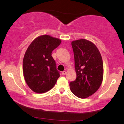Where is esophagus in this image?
Instances as JSON below:
<instances>
[{
    "label": "esophagus",
    "instance_id": "obj_1",
    "mask_svg": "<svg viewBox=\"0 0 124 124\" xmlns=\"http://www.w3.org/2000/svg\"><path fill=\"white\" fill-rule=\"evenodd\" d=\"M66 71H63V72H62V75H66Z\"/></svg>",
    "mask_w": 124,
    "mask_h": 124
}]
</instances>
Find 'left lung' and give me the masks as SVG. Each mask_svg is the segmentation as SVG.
I'll list each match as a JSON object with an SVG mask.
<instances>
[{"label": "left lung", "instance_id": "obj_1", "mask_svg": "<svg viewBox=\"0 0 124 124\" xmlns=\"http://www.w3.org/2000/svg\"><path fill=\"white\" fill-rule=\"evenodd\" d=\"M76 79L69 84L71 92L81 99L93 94L101 86L103 78V63L99 49L85 39L72 42Z\"/></svg>", "mask_w": 124, "mask_h": 124}]
</instances>
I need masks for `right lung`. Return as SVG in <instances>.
Segmentation results:
<instances>
[{"label":"right lung","instance_id":"obj_1","mask_svg":"<svg viewBox=\"0 0 124 124\" xmlns=\"http://www.w3.org/2000/svg\"><path fill=\"white\" fill-rule=\"evenodd\" d=\"M61 43L58 38L44 35L35 38L27 49L23 62L24 76L28 87L35 93L49 91L60 76L52 52Z\"/></svg>","mask_w":124,"mask_h":124}]
</instances>
